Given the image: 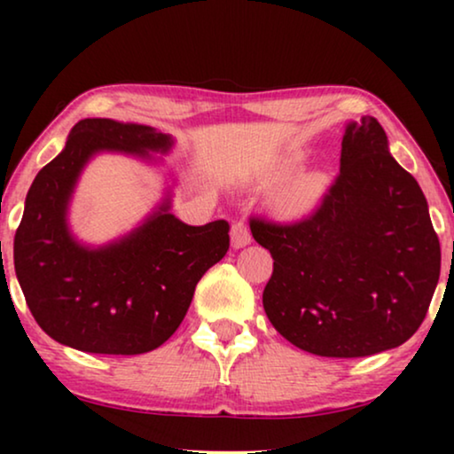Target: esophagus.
Instances as JSON below:
<instances>
[{"label":"esophagus","instance_id":"34e87169","mask_svg":"<svg viewBox=\"0 0 454 454\" xmlns=\"http://www.w3.org/2000/svg\"><path fill=\"white\" fill-rule=\"evenodd\" d=\"M252 241V233L250 229H247L246 223H233L231 225V247L233 250H239V247H246L250 246Z\"/></svg>","mask_w":454,"mask_h":454}]
</instances>
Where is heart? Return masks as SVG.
Masks as SVG:
<instances>
[{
    "label": "heart",
    "instance_id": "1",
    "mask_svg": "<svg viewBox=\"0 0 454 454\" xmlns=\"http://www.w3.org/2000/svg\"><path fill=\"white\" fill-rule=\"evenodd\" d=\"M306 153L303 151H287L278 157L275 163H270L260 176V184L272 185L281 184L285 179L294 177L301 169ZM328 190V176L322 169H309L291 179L281 190L272 196L270 207L272 213H277L283 219H301L312 213L318 207L322 198Z\"/></svg>",
    "mask_w": 454,
    "mask_h": 454
}]
</instances>
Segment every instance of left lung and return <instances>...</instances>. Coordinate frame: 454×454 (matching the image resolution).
I'll list each match as a JSON object with an SVG mask.
<instances>
[{"mask_svg": "<svg viewBox=\"0 0 454 454\" xmlns=\"http://www.w3.org/2000/svg\"><path fill=\"white\" fill-rule=\"evenodd\" d=\"M270 252L262 303L289 343L322 357H365L413 337L440 277L424 192L396 163L374 117L347 121L340 173L308 221H252Z\"/></svg>", "mask_w": 454, "mask_h": 454, "instance_id": "8db88e82", "label": "left lung"}]
</instances>
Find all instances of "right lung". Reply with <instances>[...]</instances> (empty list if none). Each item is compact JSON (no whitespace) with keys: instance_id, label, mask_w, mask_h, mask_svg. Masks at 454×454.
Instances as JSON below:
<instances>
[{"instance_id":"obj_1","label":"right lung","mask_w":454,"mask_h":454,"mask_svg":"<svg viewBox=\"0 0 454 454\" xmlns=\"http://www.w3.org/2000/svg\"><path fill=\"white\" fill-rule=\"evenodd\" d=\"M171 134L107 117L80 120L66 146L36 173L14 238V269L36 325L86 353L138 356L177 331L198 281L229 250L227 221L185 225L171 213V176L157 207L101 246L78 239L70 207L86 165L103 153L160 165Z\"/></svg>"}]
</instances>
